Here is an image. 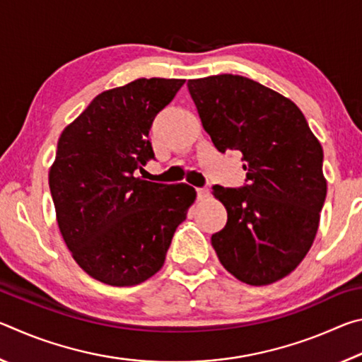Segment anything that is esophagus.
<instances>
[{"instance_id":"esophagus-1","label":"esophagus","mask_w":362,"mask_h":362,"mask_svg":"<svg viewBox=\"0 0 362 362\" xmlns=\"http://www.w3.org/2000/svg\"><path fill=\"white\" fill-rule=\"evenodd\" d=\"M196 196H198L199 201L206 199L207 196H209V189L207 188H196Z\"/></svg>"}]
</instances>
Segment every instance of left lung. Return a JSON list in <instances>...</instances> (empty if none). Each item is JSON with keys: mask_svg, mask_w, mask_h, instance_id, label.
<instances>
[{"mask_svg": "<svg viewBox=\"0 0 362 362\" xmlns=\"http://www.w3.org/2000/svg\"><path fill=\"white\" fill-rule=\"evenodd\" d=\"M220 153H243L246 182L212 187L228 220L211 241L222 265L250 286L283 279L315 241L327 183L322 146L296 103L240 75L187 83Z\"/></svg>", "mask_w": 362, "mask_h": 362, "instance_id": "obj_1", "label": "left lung"}]
</instances>
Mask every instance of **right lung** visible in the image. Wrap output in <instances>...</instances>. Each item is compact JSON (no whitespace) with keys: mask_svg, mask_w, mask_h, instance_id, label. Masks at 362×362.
I'll return each instance as SVG.
<instances>
[{"mask_svg":"<svg viewBox=\"0 0 362 362\" xmlns=\"http://www.w3.org/2000/svg\"><path fill=\"white\" fill-rule=\"evenodd\" d=\"M185 79L140 78L105 90L59 139L49 188L73 259L90 278L136 286L161 269L196 198L187 183L142 180L148 132Z\"/></svg>","mask_w":362,"mask_h":362,"instance_id":"1","label":"right lung"}]
</instances>
